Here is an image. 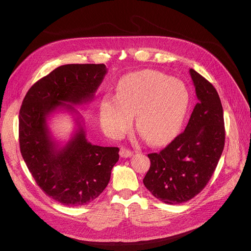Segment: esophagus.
Returning a JSON list of instances; mask_svg holds the SVG:
<instances>
[{"mask_svg":"<svg viewBox=\"0 0 251 251\" xmlns=\"http://www.w3.org/2000/svg\"><path fill=\"white\" fill-rule=\"evenodd\" d=\"M119 155L123 158H127V157L133 156V151L126 148H121L120 151H119Z\"/></svg>","mask_w":251,"mask_h":251,"instance_id":"esophagus-1","label":"esophagus"}]
</instances>
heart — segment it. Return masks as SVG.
Wrapping results in <instances>:
<instances>
[{
	"label": "heart",
	"instance_id": "b5f03b06",
	"mask_svg": "<svg viewBox=\"0 0 251 251\" xmlns=\"http://www.w3.org/2000/svg\"><path fill=\"white\" fill-rule=\"evenodd\" d=\"M188 105V92L181 81L161 72L146 70L127 74L117 94L104 95L100 105L103 130L120 137L136 115V128L151 146L170 140L177 133Z\"/></svg>",
	"mask_w": 251,
	"mask_h": 251
}]
</instances>
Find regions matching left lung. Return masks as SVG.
<instances>
[{
    "instance_id": "left-lung-1",
    "label": "left lung",
    "mask_w": 251,
    "mask_h": 251,
    "mask_svg": "<svg viewBox=\"0 0 251 251\" xmlns=\"http://www.w3.org/2000/svg\"><path fill=\"white\" fill-rule=\"evenodd\" d=\"M189 73L199 101L184 132L159 153L148 155L151 166L143 179L151 195L168 204L183 203L198 195L224 149L223 108L217 90L194 69Z\"/></svg>"
}]
</instances>
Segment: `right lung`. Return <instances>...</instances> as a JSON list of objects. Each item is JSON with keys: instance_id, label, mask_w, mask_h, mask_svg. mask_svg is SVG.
Segmentation results:
<instances>
[{"instance_id": "obj_1", "label": "right lung", "mask_w": 251, "mask_h": 251, "mask_svg": "<svg viewBox=\"0 0 251 251\" xmlns=\"http://www.w3.org/2000/svg\"><path fill=\"white\" fill-rule=\"evenodd\" d=\"M107 74L103 64H71L56 68L29 89L19 116L20 150L36 184L67 206L95 200L107 187L118 148L93 146L78 128L64 147L51 137L47 118L57 109L77 113L71 104L93 100Z\"/></svg>"}]
</instances>
